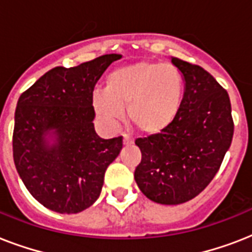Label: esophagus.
Here are the masks:
<instances>
[{
    "mask_svg": "<svg viewBox=\"0 0 252 252\" xmlns=\"http://www.w3.org/2000/svg\"><path fill=\"white\" fill-rule=\"evenodd\" d=\"M123 144L124 145H132L133 144V138L128 136V134H124V137H123Z\"/></svg>",
    "mask_w": 252,
    "mask_h": 252,
    "instance_id": "obj_1",
    "label": "esophagus"
}]
</instances>
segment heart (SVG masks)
Returning <instances> with one entry per match:
<instances>
[{
	"mask_svg": "<svg viewBox=\"0 0 252 252\" xmlns=\"http://www.w3.org/2000/svg\"><path fill=\"white\" fill-rule=\"evenodd\" d=\"M183 98V80L171 64L140 61L120 66L108 74L106 90L96 91L93 104L106 122L126 116L144 134L161 133L179 112Z\"/></svg>",
	"mask_w": 252,
	"mask_h": 252,
	"instance_id": "heart-1",
	"label": "heart"
}]
</instances>
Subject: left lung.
<instances>
[{"label":"left lung","mask_w":252,"mask_h":252,"mask_svg":"<svg viewBox=\"0 0 252 252\" xmlns=\"http://www.w3.org/2000/svg\"><path fill=\"white\" fill-rule=\"evenodd\" d=\"M171 63L184 81L179 112L163 132L136 140L142 158L134 180L163 205L186 203L211 183L234 133L227 91L199 65L176 57Z\"/></svg>","instance_id":"1"}]
</instances>
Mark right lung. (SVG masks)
<instances>
[{
	"instance_id": "obj_1",
	"label": "right lung",
	"mask_w": 252,
	"mask_h": 252,
	"mask_svg": "<svg viewBox=\"0 0 252 252\" xmlns=\"http://www.w3.org/2000/svg\"><path fill=\"white\" fill-rule=\"evenodd\" d=\"M111 53L73 68L56 66L19 96L13 157L26 188L57 213H78L96 201L104 172L123 148V137L104 140L94 129L93 91Z\"/></svg>"
}]
</instances>
